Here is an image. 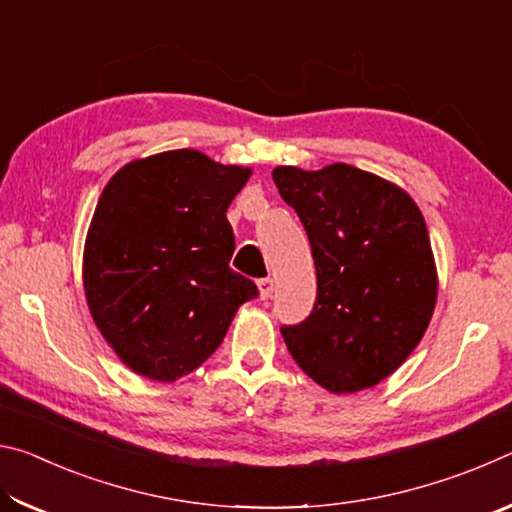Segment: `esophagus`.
<instances>
[{
	"label": "esophagus",
	"instance_id": "obj_1",
	"mask_svg": "<svg viewBox=\"0 0 512 512\" xmlns=\"http://www.w3.org/2000/svg\"><path fill=\"white\" fill-rule=\"evenodd\" d=\"M257 287H259V296H262V300H268V298H271L273 289H275L273 277H262V280L257 282Z\"/></svg>",
	"mask_w": 512,
	"mask_h": 512
}]
</instances>
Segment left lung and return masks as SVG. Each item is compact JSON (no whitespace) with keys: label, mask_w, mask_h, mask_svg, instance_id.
I'll return each instance as SVG.
<instances>
[{"label":"left lung","mask_w":512,"mask_h":512,"mask_svg":"<svg viewBox=\"0 0 512 512\" xmlns=\"http://www.w3.org/2000/svg\"><path fill=\"white\" fill-rule=\"evenodd\" d=\"M273 180L305 225L318 293L282 325L291 357L332 393L372 388L427 332L438 296L427 223L413 198L350 164L277 167Z\"/></svg>","instance_id":"left-lung-1"}]
</instances>
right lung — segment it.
Segmentation results:
<instances>
[{
	"label": "right lung",
	"mask_w": 512,
	"mask_h": 512,
	"mask_svg": "<svg viewBox=\"0 0 512 512\" xmlns=\"http://www.w3.org/2000/svg\"><path fill=\"white\" fill-rule=\"evenodd\" d=\"M250 169L178 149L119 169L83 253L90 314L137 375L176 381L219 348L253 280L230 268L228 207Z\"/></svg>",
	"instance_id": "1"
}]
</instances>
